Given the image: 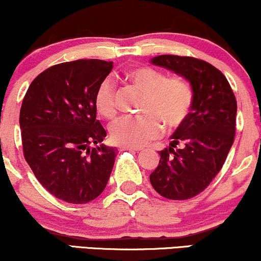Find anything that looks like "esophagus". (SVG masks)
Listing matches in <instances>:
<instances>
[{"label":"esophagus","instance_id":"1","mask_svg":"<svg viewBox=\"0 0 261 261\" xmlns=\"http://www.w3.org/2000/svg\"><path fill=\"white\" fill-rule=\"evenodd\" d=\"M120 149H124V151H133V152L141 151V148H139V147H132V146H121Z\"/></svg>","mask_w":261,"mask_h":261}]
</instances>
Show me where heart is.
I'll use <instances>...</instances> for the list:
<instances>
[{
	"label": "heart",
	"mask_w": 261,
	"mask_h": 261,
	"mask_svg": "<svg viewBox=\"0 0 261 261\" xmlns=\"http://www.w3.org/2000/svg\"><path fill=\"white\" fill-rule=\"evenodd\" d=\"M127 78L146 94L142 116H123L110 124V137L116 144L141 147L164 132V123L177 128L185 122L194 105L190 85L180 78L166 80L165 74L151 67H137ZM95 108L107 119L115 116V89L113 82L102 81L95 92Z\"/></svg>",
	"instance_id": "heart-1"
}]
</instances>
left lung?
I'll return each instance as SVG.
<instances>
[{"label": "left lung", "mask_w": 261, "mask_h": 261, "mask_svg": "<svg viewBox=\"0 0 261 261\" xmlns=\"http://www.w3.org/2000/svg\"><path fill=\"white\" fill-rule=\"evenodd\" d=\"M151 64L183 77L194 92L190 115L158 152L159 165L149 174L159 195L183 201L204 190L222 169L234 142L237 99L224 74L204 60L163 55Z\"/></svg>", "instance_id": "obj_1"}]
</instances>
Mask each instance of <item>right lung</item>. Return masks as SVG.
I'll return each mask as SVG.
<instances>
[{
  "mask_svg": "<svg viewBox=\"0 0 261 261\" xmlns=\"http://www.w3.org/2000/svg\"><path fill=\"white\" fill-rule=\"evenodd\" d=\"M113 62L81 59L48 67L32 82L20 110L24 159L57 198L83 204L108 183L116 148L103 145L95 92ZM91 144H96L92 149Z\"/></svg>",
  "mask_w": 261,
  "mask_h": 261,
  "instance_id": "obj_1",
  "label": "right lung"
}]
</instances>
